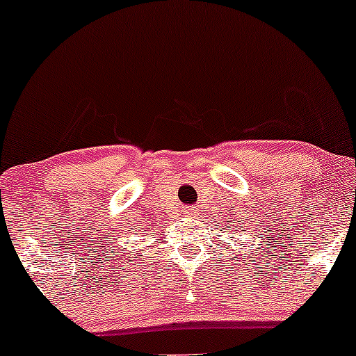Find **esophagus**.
<instances>
[{"label":"esophagus","instance_id":"1","mask_svg":"<svg viewBox=\"0 0 356 356\" xmlns=\"http://www.w3.org/2000/svg\"><path fill=\"white\" fill-rule=\"evenodd\" d=\"M196 211H197V209H193V208H191L189 211H187L186 214H187V216H194V214H196Z\"/></svg>","mask_w":356,"mask_h":356}]
</instances>
